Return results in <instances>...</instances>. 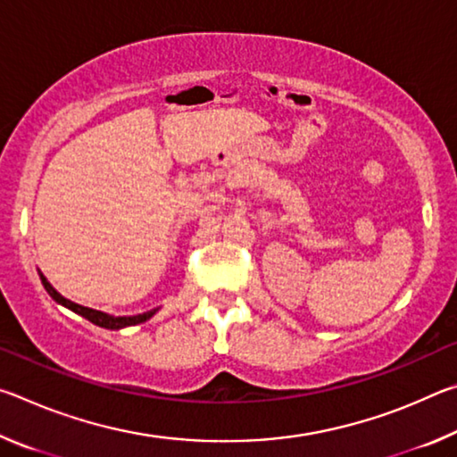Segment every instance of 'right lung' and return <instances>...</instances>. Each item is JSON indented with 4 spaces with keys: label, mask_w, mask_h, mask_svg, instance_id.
Wrapping results in <instances>:
<instances>
[{
    "label": "right lung",
    "mask_w": 457,
    "mask_h": 457,
    "mask_svg": "<svg viewBox=\"0 0 457 457\" xmlns=\"http://www.w3.org/2000/svg\"><path fill=\"white\" fill-rule=\"evenodd\" d=\"M40 280L44 284L46 292H48L50 296H52V300H56L58 304L66 306L68 311L80 314L82 319L90 320L92 324H96V327H103V328H108V330H120V328H125V327H135V324H141L145 320H149L151 316L159 311V308H153V311H146L143 314H135V316H112V314H106L103 311H95V308L80 306V304L72 303V300L64 298L56 288H54V286L48 280H46V276L42 272H40Z\"/></svg>",
    "instance_id": "obj_1"
}]
</instances>
